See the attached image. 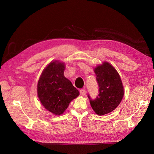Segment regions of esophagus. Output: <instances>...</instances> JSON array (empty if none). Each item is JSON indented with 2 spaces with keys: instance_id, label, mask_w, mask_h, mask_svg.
I'll return each instance as SVG.
<instances>
[{
  "instance_id": "34e87169",
  "label": "esophagus",
  "mask_w": 154,
  "mask_h": 154,
  "mask_svg": "<svg viewBox=\"0 0 154 154\" xmlns=\"http://www.w3.org/2000/svg\"><path fill=\"white\" fill-rule=\"evenodd\" d=\"M80 92V95L81 96H85V94H86V91L84 89H81Z\"/></svg>"
}]
</instances>
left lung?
I'll return each instance as SVG.
<instances>
[{
    "label": "left lung",
    "instance_id": "1",
    "mask_svg": "<svg viewBox=\"0 0 154 154\" xmlns=\"http://www.w3.org/2000/svg\"><path fill=\"white\" fill-rule=\"evenodd\" d=\"M96 80L99 86V94L95 100L89 99L96 114L103 116L116 109L124 96V88L118 71L110 63L103 62L94 68Z\"/></svg>",
    "mask_w": 154,
    "mask_h": 154
}]
</instances>
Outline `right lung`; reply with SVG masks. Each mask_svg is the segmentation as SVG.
<instances>
[{
  "label": "right lung",
  "instance_id": "obj_1",
  "mask_svg": "<svg viewBox=\"0 0 154 154\" xmlns=\"http://www.w3.org/2000/svg\"><path fill=\"white\" fill-rule=\"evenodd\" d=\"M66 66L59 60L50 62L42 72L37 84V94L45 109L61 115L80 92L64 76Z\"/></svg>",
  "mask_w": 154,
  "mask_h": 154
}]
</instances>
